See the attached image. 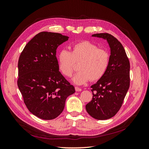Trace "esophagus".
<instances>
[{
  "label": "esophagus",
  "mask_w": 149,
  "mask_h": 149,
  "mask_svg": "<svg viewBox=\"0 0 149 149\" xmlns=\"http://www.w3.org/2000/svg\"><path fill=\"white\" fill-rule=\"evenodd\" d=\"M75 90H76V91H81L82 89H81V88H79V87L76 86V87H75Z\"/></svg>",
  "instance_id": "34e87169"
}]
</instances>
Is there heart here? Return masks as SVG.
Masks as SVG:
<instances>
[{"instance_id": "1", "label": "heart", "mask_w": 149, "mask_h": 149, "mask_svg": "<svg viewBox=\"0 0 149 149\" xmlns=\"http://www.w3.org/2000/svg\"><path fill=\"white\" fill-rule=\"evenodd\" d=\"M58 61L60 71L66 77H71L75 62L80 61L79 70L72 79L75 84L79 85L89 79L96 81L103 77L109 66L110 54L97 45L83 40L73 45L71 52L62 49L58 54Z\"/></svg>"}]
</instances>
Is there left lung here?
Returning a JSON list of instances; mask_svg holds the SVG:
<instances>
[{
  "instance_id": "1",
  "label": "left lung",
  "mask_w": 149,
  "mask_h": 149,
  "mask_svg": "<svg viewBox=\"0 0 149 149\" xmlns=\"http://www.w3.org/2000/svg\"><path fill=\"white\" fill-rule=\"evenodd\" d=\"M92 37L106 40L111 48L110 63L103 77L92 85V100L86 109L92 118L106 120L114 116L120 109L130 86V63L119 40L107 33Z\"/></svg>"
}]
</instances>
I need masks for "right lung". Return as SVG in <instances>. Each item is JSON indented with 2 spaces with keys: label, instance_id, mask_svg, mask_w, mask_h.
I'll return each instance as SVG.
<instances>
[{
  "label": "right lung",
  "instance_id": "add662e5",
  "mask_svg": "<svg viewBox=\"0 0 149 149\" xmlns=\"http://www.w3.org/2000/svg\"><path fill=\"white\" fill-rule=\"evenodd\" d=\"M69 37L42 31L26 45L19 62L17 85L29 111L44 120L55 119L74 88L59 71L56 49Z\"/></svg>",
  "mask_w": 149,
  "mask_h": 149
}]
</instances>
